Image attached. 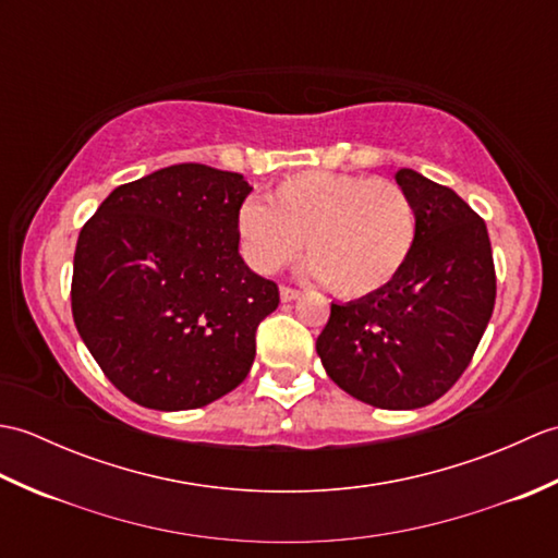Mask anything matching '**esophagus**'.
<instances>
[{"instance_id":"1","label":"esophagus","mask_w":558,"mask_h":558,"mask_svg":"<svg viewBox=\"0 0 558 558\" xmlns=\"http://www.w3.org/2000/svg\"><path fill=\"white\" fill-rule=\"evenodd\" d=\"M298 298H300V290L288 288V286L280 288V300H282V302H294Z\"/></svg>"}]
</instances>
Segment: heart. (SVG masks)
<instances>
[{
	"label": "heart",
	"instance_id": "obj_1",
	"mask_svg": "<svg viewBox=\"0 0 558 558\" xmlns=\"http://www.w3.org/2000/svg\"><path fill=\"white\" fill-rule=\"evenodd\" d=\"M242 254L270 272L300 254L304 272L345 300L390 286L417 242V213L405 189L362 174L306 170L278 182L268 204L248 198L236 213Z\"/></svg>",
	"mask_w": 558,
	"mask_h": 558
}]
</instances>
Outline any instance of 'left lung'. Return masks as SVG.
I'll return each mask as SVG.
<instances>
[{
  "instance_id": "left-lung-1",
  "label": "left lung",
  "mask_w": 558,
  "mask_h": 558,
  "mask_svg": "<svg viewBox=\"0 0 558 558\" xmlns=\"http://www.w3.org/2000/svg\"><path fill=\"white\" fill-rule=\"evenodd\" d=\"M396 182L417 213L412 256L384 290L330 304L316 352L352 398L414 410L468 369L494 312L496 272L487 225L453 189L408 168Z\"/></svg>"
}]
</instances>
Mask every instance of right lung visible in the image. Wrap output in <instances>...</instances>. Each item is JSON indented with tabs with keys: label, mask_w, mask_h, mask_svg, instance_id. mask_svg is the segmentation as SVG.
Segmentation results:
<instances>
[{
	"label": "right lung",
	"mask_w": 558,
	"mask_h": 558,
	"mask_svg": "<svg viewBox=\"0 0 558 558\" xmlns=\"http://www.w3.org/2000/svg\"><path fill=\"white\" fill-rule=\"evenodd\" d=\"M236 172L182 162L117 186L78 234L71 314L114 388L194 410L240 386L278 286L240 256Z\"/></svg>",
	"instance_id": "1"
}]
</instances>
